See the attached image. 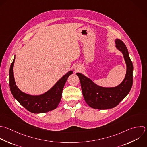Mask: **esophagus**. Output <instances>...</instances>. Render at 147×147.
<instances>
[{"label": "esophagus", "mask_w": 147, "mask_h": 147, "mask_svg": "<svg viewBox=\"0 0 147 147\" xmlns=\"http://www.w3.org/2000/svg\"><path fill=\"white\" fill-rule=\"evenodd\" d=\"M80 69V65H76L75 66V67H74V70H75V72H78V71H79Z\"/></svg>", "instance_id": "esophagus-1"}]
</instances>
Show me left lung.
Returning <instances> with one entry per match:
<instances>
[{"mask_svg": "<svg viewBox=\"0 0 147 147\" xmlns=\"http://www.w3.org/2000/svg\"><path fill=\"white\" fill-rule=\"evenodd\" d=\"M116 48L123 55L126 65L125 78L118 86L113 87L100 86L81 73H76L79 78L84 99L92 108L100 110L111 109L117 106L129 94L133 84V64L125 44L115 40Z\"/></svg>", "mask_w": 147, "mask_h": 147, "instance_id": "1", "label": "left lung"}]
</instances>
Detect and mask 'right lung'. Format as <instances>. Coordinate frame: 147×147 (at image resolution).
Returning a JSON list of instances; mask_svg holds the SVG:
<instances>
[{
  "mask_svg": "<svg viewBox=\"0 0 147 147\" xmlns=\"http://www.w3.org/2000/svg\"><path fill=\"white\" fill-rule=\"evenodd\" d=\"M16 56L11 64L10 76V88L14 98L26 109L33 113H42L55 109L60 102L62 91L69 76L73 74L70 71L60 78L48 91L38 95H32L21 91L16 85L14 76V64Z\"/></svg>",
  "mask_w": 147,
  "mask_h": 147,
  "instance_id": "obj_1",
  "label": "right lung"
}]
</instances>
